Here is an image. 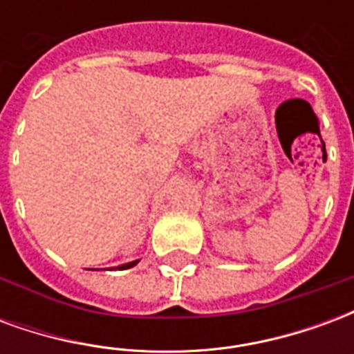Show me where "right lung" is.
I'll return each instance as SVG.
<instances>
[{
	"instance_id": "obj_1",
	"label": "right lung",
	"mask_w": 354,
	"mask_h": 354,
	"mask_svg": "<svg viewBox=\"0 0 354 354\" xmlns=\"http://www.w3.org/2000/svg\"><path fill=\"white\" fill-rule=\"evenodd\" d=\"M138 263V260L136 261H129V263H123V266H119V269H129V267H134Z\"/></svg>"
}]
</instances>
